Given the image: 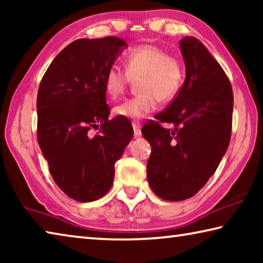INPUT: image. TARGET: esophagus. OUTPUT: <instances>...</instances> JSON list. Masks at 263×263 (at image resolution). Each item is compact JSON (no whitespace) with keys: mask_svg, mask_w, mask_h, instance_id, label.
<instances>
[{"mask_svg":"<svg viewBox=\"0 0 263 263\" xmlns=\"http://www.w3.org/2000/svg\"><path fill=\"white\" fill-rule=\"evenodd\" d=\"M133 126V131H135V137H140L141 136V126L139 122H133L132 123Z\"/></svg>","mask_w":263,"mask_h":263,"instance_id":"1","label":"esophagus"}]
</instances>
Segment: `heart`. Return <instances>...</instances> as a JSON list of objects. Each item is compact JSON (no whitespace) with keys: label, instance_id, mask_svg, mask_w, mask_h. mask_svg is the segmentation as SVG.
<instances>
[{"label":"heart","instance_id":"1","mask_svg":"<svg viewBox=\"0 0 263 263\" xmlns=\"http://www.w3.org/2000/svg\"><path fill=\"white\" fill-rule=\"evenodd\" d=\"M124 69L110 67L104 78V90L111 100H117L131 82L137 83V95L116 105L114 114L127 119H140L157 109L158 102L168 103L175 99L184 81L182 61L169 55L163 48L144 44L126 53Z\"/></svg>","mask_w":263,"mask_h":263}]
</instances>
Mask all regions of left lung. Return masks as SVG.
I'll list each match as a JSON object with an SVG mask.
<instances>
[{
    "label": "left lung",
    "instance_id": "8db88e82",
    "mask_svg": "<svg viewBox=\"0 0 263 263\" xmlns=\"http://www.w3.org/2000/svg\"><path fill=\"white\" fill-rule=\"evenodd\" d=\"M186 78L166 109L142 126L152 146L147 180L164 201L193 197L215 174L232 132L233 91L221 66L194 37L181 39ZM161 122L173 123L175 130Z\"/></svg>",
    "mask_w": 263,
    "mask_h": 263
}]
</instances>
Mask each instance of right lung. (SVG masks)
Listing matches in <instances>:
<instances>
[{
  "mask_svg": "<svg viewBox=\"0 0 263 263\" xmlns=\"http://www.w3.org/2000/svg\"><path fill=\"white\" fill-rule=\"evenodd\" d=\"M126 43L78 39L58 54L39 84L37 138L57 185L78 202L96 201L114 182L115 162L131 141L125 118L109 119L104 78ZM92 129H99L94 136Z\"/></svg>",
  "mask_w": 263,
  "mask_h": 263,
  "instance_id": "1",
  "label": "right lung"
}]
</instances>
